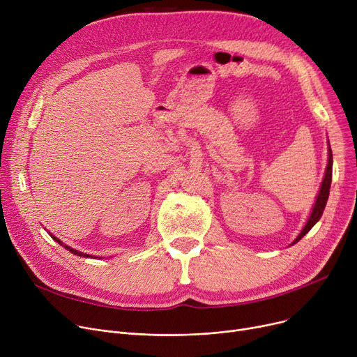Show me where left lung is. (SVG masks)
<instances>
[{
	"mask_svg": "<svg viewBox=\"0 0 357 357\" xmlns=\"http://www.w3.org/2000/svg\"><path fill=\"white\" fill-rule=\"evenodd\" d=\"M327 162L328 163H327V167H326V174H324L323 182H321V186H320V191H318V195L315 198V202H314V207L311 210V214H310V217H308V220L305 222V226L303 227L301 233H299L296 236V238L292 241V245H295V243H298L299 240H301L315 226V222L321 218V215L324 213L326 204H327V199H328V194H330L331 175H333V153H331L330 142H328V160Z\"/></svg>",
	"mask_w": 357,
	"mask_h": 357,
	"instance_id": "1",
	"label": "left lung"
}]
</instances>
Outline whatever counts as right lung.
I'll return each instance as SVG.
<instances>
[{
  "instance_id": "obj_1",
  "label": "right lung",
  "mask_w": 357,
  "mask_h": 357,
  "mask_svg": "<svg viewBox=\"0 0 357 357\" xmlns=\"http://www.w3.org/2000/svg\"><path fill=\"white\" fill-rule=\"evenodd\" d=\"M47 233H49V234H50V231H47ZM50 236H52V237H53V240H54V241H58V243H59V245H61V246H63V248H65V249H66V250H69V252H70V253H73V255H78V256H81V257H91V259H92V257H93V256H92V255H86V253H82V252H78V250H77V249H72V248H70V246H68V245H63V241H61V240H59V238H58V237H54V236H53V234H50ZM97 257H98V256H97ZM97 257H93V259H97ZM100 259H101V257H100Z\"/></svg>"
}]
</instances>
